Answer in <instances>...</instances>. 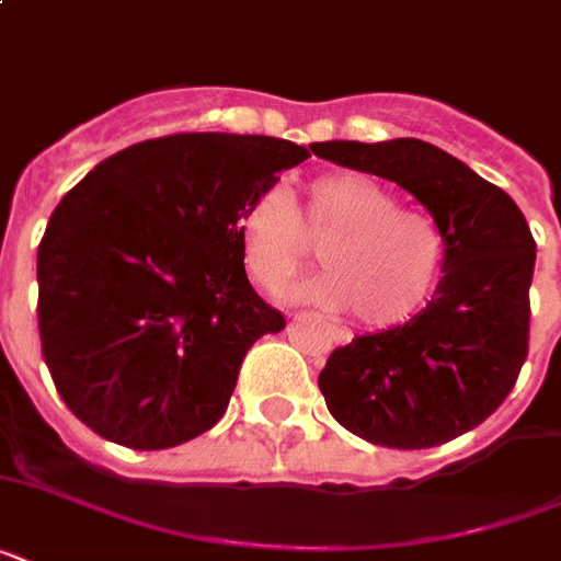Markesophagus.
Returning a JSON list of instances; mask_svg holds the SVG:
<instances>
[{
  "label": "esophagus",
  "mask_w": 561,
  "mask_h": 561,
  "mask_svg": "<svg viewBox=\"0 0 561 561\" xmlns=\"http://www.w3.org/2000/svg\"><path fill=\"white\" fill-rule=\"evenodd\" d=\"M325 334H329V341L332 343H350L352 334L346 329H337V325H325Z\"/></svg>",
  "instance_id": "esophagus-1"
}]
</instances>
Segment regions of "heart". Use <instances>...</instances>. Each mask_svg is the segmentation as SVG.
Returning a JSON list of instances; mask_svg holds the SVG:
<instances>
[{
  "mask_svg": "<svg viewBox=\"0 0 561 561\" xmlns=\"http://www.w3.org/2000/svg\"><path fill=\"white\" fill-rule=\"evenodd\" d=\"M306 227L325 232V267L290 288V297L346 311L369 329H387L425 308L445 267V236L431 215L401 209L390 188L360 171H334L308 183ZM247 271L276 290L306 262L297 203L285 188L259 194L238 218Z\"/></svg>",
  "mask_w": 561,
  "mask_h": 561,
  "instance_id": "1",
  "label": "heart"
}]
</instances>
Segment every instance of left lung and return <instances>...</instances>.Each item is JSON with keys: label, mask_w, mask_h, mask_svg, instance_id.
<instances>
[{"label": "left lung", "mask_w": 561, "mask_h": 561, "mask_svg": "<svg viewBox=\"0 0 561 561\" xmlns=\"http://www.w3.org/2000/svg\"><path fill=\"white\" fill-rule=\"evenodd\" d=\"M311 151L410 192L445 236L431 302L329 355L320 373L329 413L360 439L404 451L478 427L527 358L536 267L527 218L504 188L422 139L314 142Z\"/></svg>", "instance_id": "obj_1"}]
</instances>
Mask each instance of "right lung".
<instances>
[{"mask_svg": "<svg viewBox=\"0 0 561 561\" xmlns=\"http://www.w3.org/2000/svg\"><path fill=\"white\" fill-rule=\"evenodd\" d=\"M308 157L273 136H162L57 203L37 250L39 341L83 425L160 451L224 416L247 350L285 329L247 279L238 218Z\"/></svg>", "mask_w": 561, "mask_h": 561, "instance_id": "right-lung-1", "label": "right lung"}]
</instances>
